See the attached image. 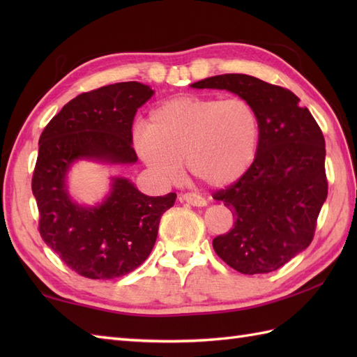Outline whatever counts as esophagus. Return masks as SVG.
Wrapping results in <instances>:
<instances>
[{
  "label": "esophagus",
  "instance_id": "1",
  "mask_svg": "<svg viewBox=\"0 0 357 357\" xmlns=\"http://www.w3.org/2000/svg\"><path fill=\"white\" fill-rule=\"evenodd\" d=\"M179 199L183 201V202H188V204H190V206H193V207H204V206H207L206 198H202L201 195H196V193H184V195L179 196Z\"/></svg>",
  "mask_w": 357,
  "mask_h": 357
}]
</instances>
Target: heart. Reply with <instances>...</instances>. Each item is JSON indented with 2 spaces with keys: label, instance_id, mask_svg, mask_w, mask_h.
<instances>
[{
  "label": "heart",
  "instance_id": "obj_1",
  "mask_svg": "<svg viewBox=\"0 0 357 357\" xmlns=\"http://www.w3.org/2000/svg\"><path fill=\"white\" fill-rule=\"evenodd\" d=\"M133 139L142 161L161 176H179L184 159L195 178L222 187L253 162L259 118L239 96H181L158 105L149 124H136Z\"/></svg>",
  "mask_w": 357,
  "mask_h": 357
}]
</instances>
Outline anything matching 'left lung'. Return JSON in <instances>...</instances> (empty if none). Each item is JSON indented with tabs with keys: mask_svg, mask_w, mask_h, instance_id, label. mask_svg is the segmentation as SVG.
<instances>
[{
	"mask_svg": "<svg viewBox=\"0 0 357 357\" xmlns=\"http://www.w3.org/2000/svg\"><path fill=\"white\" fill-rule=\"evenodd\" d=\"M192 87L229 90L257 113L253 164L236 183L213 195L234 216L233 229L216 236L213 248L244 275L275 271L312 244L327 199L321 127L290 90L250 75H218Z\"/></svg>",
	"mask_w": 357,
	"mask_h": 357,
	"instance_id": "left-lung-1",
	"label": "left lung"
}]
</instances>
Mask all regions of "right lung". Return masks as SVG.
<instances>
[{
	"instance_id": "obj_1",
	"label": "right lung",
	"mask_w": 357,
	"mask_h": 357,
	"mask_svg": "<svg viewBox=\"0 0 357 357\" xmlns=\"http://www.w3.org/2000/svg\"><path fill=\"white\" fill-rule=\"evenodd\" d=\"M153 90L116 82L81 93L50 119L40 136L32 192L40 234L61 261L89 279H115L138 268L153 248L158 227L176 193L142 195L126 178H113L110 195L82 207L67 192L66 174L78 159L135 164L132 124Z\"/></svg>"
}]
</instances>
